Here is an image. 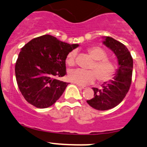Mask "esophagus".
I'll return each instance as SVG.
<instances>
[{"mask_svg": "<svg viewBox=\"0 0 147 147\" xmlns=\"http://www.w3.org/2000/svg\"><path fill=\"white\" fill-rule=\"evenodd\" d=\"M77 85H78V86H79L80 88H83V89H84V88H86V86L80 85V84H77Z\"/></svg>", "mask_w": 147, "mask_h": 147, "instance_id": "obj_1", "label": "esophagus"}]
</instances>
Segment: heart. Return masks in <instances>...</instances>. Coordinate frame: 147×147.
I'll list each match as a JSON object with an SVG mask.
<instances>
[{
    "instance_id": "b5f03b06",
    "label": "heart",
    "mask_w": 147,
    "mask_h": 147,
    "mask_svg": "<svg viewBox=\"0 0 147 147\" xmlns=\"http://www.w3.org/2000/svg\"><path fill=\"white\" fill-rule=\"evenodd\" d=\"M88 53L94 59L89 70L77 69L68 73V79L78 84H88L97 78L99 82L105 83L113 80L117 73V66L113 60L108 58L106 51L100 46H92L87 50ZM76 53L72 51L67 55L66 61L70 67L75 65Z\"/></svg>"
}]
</instances>
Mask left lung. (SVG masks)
I'll return each instance as SVG.
<instances>
[{
	"label": "left lung",
	"mask_w": 147,
	"mask_h": 147,
	"mask_svg": "<svg viewBox=\"0 0 147 147\" xmlns=\"http://www.w3.org/2000/svg\"><path fill=\"white\" fill-rule=\"evenodd\" d=\"M103 43L116 54L119 69L114 80L105 83L102 89L93 88L94 97L86 100L90 106L99 111L111 109L125 98L131 85L133 67L132 55L125 45L110 36H107Z\"/></svg>",
	"instance_id": "obj_1"
}]
</instances>
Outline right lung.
I'll return each instance as SVG.
<instances>
[{
  "instance_id": "1",
  "label": "right lung",
  "mask_w": 147,
  "mask_h": 147,
  "mask_svg": "<svg viewBox=\"0 0 147 147\" xmlns=\"http://www.w3.org/2000/svg\"><path fill=\"white\" fill-rule=\"evenodd\" d=\"M78 46L44 35L22 47L16 61L15 75L20 91L28 102L45 108L60 98L69 83L58 78L67 75V55Z\"/></svg>"
}]
</instances>
